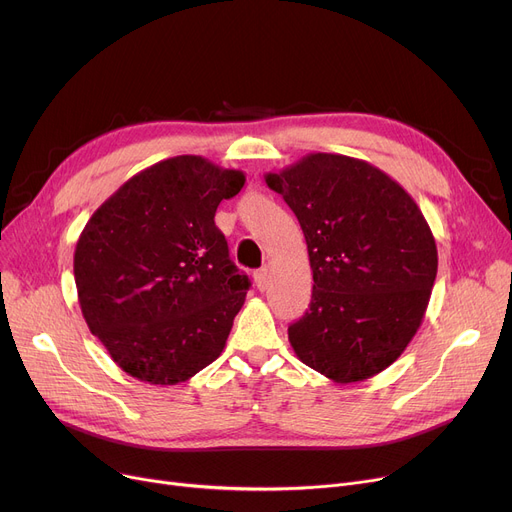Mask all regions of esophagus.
<instances>
[{
  "label": "esophagus",
  "instance_id": "esophagus-1",
  "mask_svg": "<svg viewBox=\"0 0 512 512\" xmlns=\"http://www.w3.org/2000/svg\"><path fill=\"white\" fill-rule=\"evenodd\" d=\"M255 286L263 292L270 286V272H267V267H261V270L255 272Z\"/></svg>",
  "mask_w": 512,
  "mask_h": 512
}]
</instances>
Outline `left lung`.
<instances>
[{"mask_svg": "<svg viewBox=\"0 0 512 512\" xmlns=\"http://www.w3.org/2000/svg\"><path fill=\"white\" fill-rule=\"evenodd\" d=\"M265 182L297 215L313 270L309 309L288 328L294 353L336 384L384 371L417 334L438 274L421 209L346 155L311 153Z\"/></svg>", "mask_w": 512, "mask_h": 512, "instance_id": "obj_1", "label": "left lung"}]
</instances>
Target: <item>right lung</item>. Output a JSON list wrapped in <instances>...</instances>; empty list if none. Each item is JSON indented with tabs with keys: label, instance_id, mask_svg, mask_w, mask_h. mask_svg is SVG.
Segmentation results:
<instances>
[{
	"label": "right lung",
	"instance_id": "right-lung-1",
	"mask_svg": "<svg viewBox=\"0 0 512 512\" xmlns=\"http://www.w3.org/2000/svg\"><path fill=\"white\" fill-rule=\"evenodd\" d=\"M242 186L238 170L170 157L124 182L80 234V309L132 378L174 386L222 355L251 282L213 218Z\"/></svg>",
	"mask_w": 512,
	"mask_h": 512
}]
</instances>
